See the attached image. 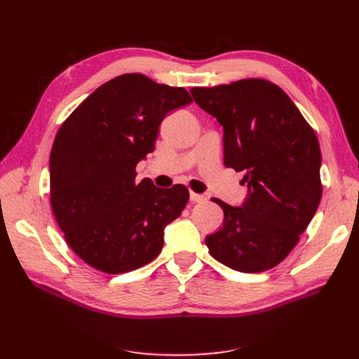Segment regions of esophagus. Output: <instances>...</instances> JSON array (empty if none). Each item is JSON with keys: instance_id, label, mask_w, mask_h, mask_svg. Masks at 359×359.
<instances>
[{"instance_id": "34e87169", "label": "esophagus", "mask_w": 359, "mask_h": 359, "mask_svg": "<svg viewBox=\"0 0 359 359\" xmlns=\"http://www.w3.org/2000/svg\"><path fill=\"white\" fill-rule=\"evenodd\" d=\"M190 199L193 202H205L206 198L203 196V194H199V193H194V191H190Z\"/></svg>"}]
</instances>
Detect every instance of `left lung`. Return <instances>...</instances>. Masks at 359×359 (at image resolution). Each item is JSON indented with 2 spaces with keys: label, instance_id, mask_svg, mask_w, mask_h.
I'll return each mask as SVG.
<instances>
[{
  "label": "left lung",
  "instance_id": "1",
  "mask_svg": "<svg viewBox=\"0 0 359 359\" xmlns=\"http://www.w3.org/2000/svg\"><path fill=\"white\" fill-rule=\"evenodd\" d=\"M190 91L223 126L224 166L243 170L248 187L243 206L212 199L224 222L205 238L206 247L240 273L274 268L295 248L322 198L318 136L289 95L266 79Z\"/></svg>",
  "mask_w": 359,
  "mask_h": 359
}]
</instances>
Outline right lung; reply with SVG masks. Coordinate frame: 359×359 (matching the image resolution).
<instances>
[{
	"instance_id": "1",
	"label": "right lung",
	"mask_w": 359,
	"mask_h": 359,
	"mask_svg": "<svg viewBox=\"0 0 359 359\" xmlns=\"http://www.w3.org/2000/svg\"><path fill=\"white\" fill-rule=\"evenodd\" d=\"M181 86L140 73L99 86L62 123L49 158L50 206L67 244L85 264L123 274L154 260L163 231L181 215L189 189L136 182L170 111L189 104Z\"/></svg>"
}]
</instances>
